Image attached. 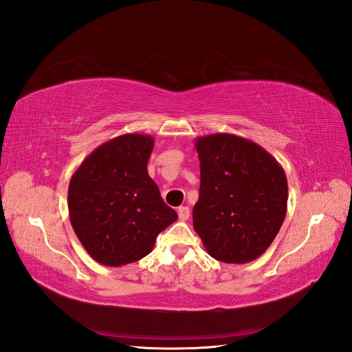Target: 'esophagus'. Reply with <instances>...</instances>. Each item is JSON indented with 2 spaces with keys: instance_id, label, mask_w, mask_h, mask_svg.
<instances>
[{
  "instance_id": "obj_1",
  "label": "esophagus",
  "mask_w": 352,
  "mask_h": 352,
  "mask_svg": "<svg viewBox=\"0 0 352 352\" xmlns=\"http://www.w3.org/2000/svg\"><path fill=\"white\" fill-rule=\"evenodd\" d=\"M178 217L182 221H187L190 217V209L188 206H179L178 208Z\"/></svg>"
}]
</instances>
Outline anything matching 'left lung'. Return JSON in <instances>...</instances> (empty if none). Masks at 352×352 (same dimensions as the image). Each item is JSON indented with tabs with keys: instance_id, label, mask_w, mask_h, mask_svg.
Listing matches in <instances>:
<instances>
[{
	"instance_id": "1",
	"label": "left lung",
	"mask_w": 352,
	"mask_h": 352,
	"mask_svg": "<svg viewBox=\"0 0 352 352\" xmlns=\"http://www.w3.org/2000/svg\"><path fill=\"white\" fill-rule=\"evenodd\" d=\"M195 147L200 160L195 232L212 258L250 263L273 243L285 221V169L265 148L234 134L197 137Z\"/></svg>"
}]
</instances>
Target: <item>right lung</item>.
I'll return each instance as SVG.
<instances>
[{"mask_svg": "<svg viewBox=\"0 0 352 352\" xmlns=\"http://www.w3.org/2000/svg\"><path fill=\"white\" fill-rule=\"evenodd\" d=\"M155 140L124 134L93 150L70 178L69 218L97 263L120 267L152 252L160 232L178 218L147 173Z\"/></svg>", "mask_w": 352, "mask_h": 352, "instance_id": "right-lung-1", "label": "right lung"}]
</instances>
